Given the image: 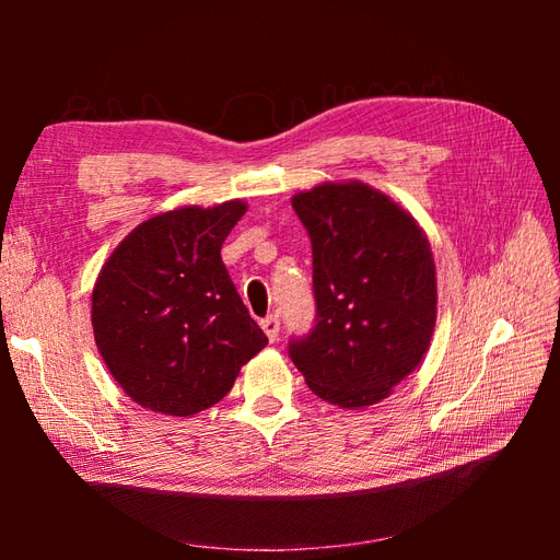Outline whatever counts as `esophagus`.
<instances>
[{"mask_svg": "<svg viewBox=\"0 0 560 560\" xmlns=\"http://www.w3.org/2000/svg\"><path fill=\"white\" fill-rule=\"evenodd\" d=\"M261 329H265V335H267V339L273 343V341H277L279 339V317L277 315H267L265 319H261Z\"/></svg>", "mask_w": 560, "mask_h": 560, "instance_id": "34e87169", "label": "esophagus"}]
</instances>
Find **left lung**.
Returning a JSON list of instances; mask_svg holds the SVG:
<instances>
[{
	"label": "left lung",
	"instance_id": "obj_1",
	"mask_svg": "<svg viewBox=\"0 0 560 560\" xmlns=\"http://www.w3.org/2000/svg\"><path fill=\"white\" fill-rule=\"evenodd\" d=\"M291 205L313 243L317 319L289 355L319 399L365 409L389 397L431 347V243L407 209L361 180L319 183Z\"/></svg>",
	"mask_w": 560,
	"mask_h": 560
}]
</instances>
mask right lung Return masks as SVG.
Masks as SVG:
<instances>
[{
  "mask_svg": "<svg viewBox=\"0 0 560 560\" xmlns=\"http://www.w3.org/2000/svg\"><path fill=\"white\" fill-rule=\"evenodd\" d=\"M247 205L180 207L141 221L113 249L91 295L98 353L125 395L165 416H195L229 395L267 347L221 261Z\"/></svg>",
  "mask_w": 560,
  "mask_h": 560,
  "instance_id": "add662e5",
  "label": "right lung"
}]
</instances>
